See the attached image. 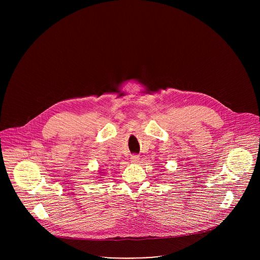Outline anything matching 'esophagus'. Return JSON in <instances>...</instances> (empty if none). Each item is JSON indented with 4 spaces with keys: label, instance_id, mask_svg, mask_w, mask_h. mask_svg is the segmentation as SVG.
Instances as JSON below:
<instances>
[{
    "label": "esophagus",
    "instance_id": "1",
    "mask_svg": "<svg viewBox=\"0 0 260 260\" xmlns=\"http://www.w3.org/2000/svg\"><path fill=\"white\" fill-rule=\"evenodd\" d=\"M131 162H132V164H138V162H140V157H139L138 155H133V156L131 157Z\"/></svg>",
    "mask_w": 260,
    "mask_h": 260
}]
</instances>
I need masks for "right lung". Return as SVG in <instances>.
<instances>
[{"instance_id":"add662e5","label":"right lung","mask_w":260,"mask_h":260,"mask_svg":"<svg viewBox=\"0 0 260 260\" xmlns=\"http://www.w3.org/2000/svg\"><path fill=\"white\" fill-rule=\"evenodd\" d=\"M100 173H101V174H103V173H104V172H100Z\"/></svg>"}]
</instances>
